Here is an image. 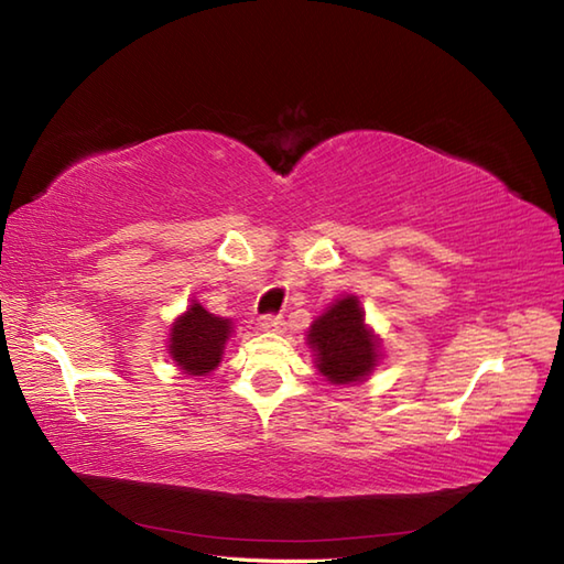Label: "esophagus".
Returning a JSON list of instances; mask_svg holds the SVG:
<instances>
[{
  "instance_id": "obj_1",
  "label": "esophagus",
  "mask_w": 564,
  "mask_h": 564,
  "mask_svg": "<svg viewBox=\"0 0 564 564\" xmlns=\"http://www.w3.org/2000/svg\"><path fill=\"white\" fill-rule=\"evenodd\" d=\"M283 317L279 315H263L259 317V329H263V333H283Z\"/></svg>"
}]
</instances>
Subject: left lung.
Returning a JSON list of instances; mask_svg holds the SVG:
<instances>
[{"mask_svg":"<svg viewBox=\"0 0 564 564\" xmlns=\"http://www.w3.org/2000/svg\"><path fill=\"white\" fill-rule=\"evenodd\" d=\"M315 369L335 386L367 381L381 361V337L364 317L357 295H341L307 327Z\"/></svg>","mask_w":564,"mask_h":564,"instance_id":"left-lung-1","label":"left lung"}]
</instances>
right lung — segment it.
<instances>
[{
  "mask_svg": "<svg viewBox=\"0 0 564 564\" xmlns=\"http://www.w3.org/2000/svg\"><path fill=\"white\" fill-rule=\"evenodd\" d=\"M231 333L235 323L229 317H217L197 301H191L187 311L171 323L165 347L175 367L187 377H207L223 361Z\"/></svg>",
  "mask_w": 564,
  "mask_h": 564,
  "instance_id": "1",
  "label": "right lung"
}]
</instances>
